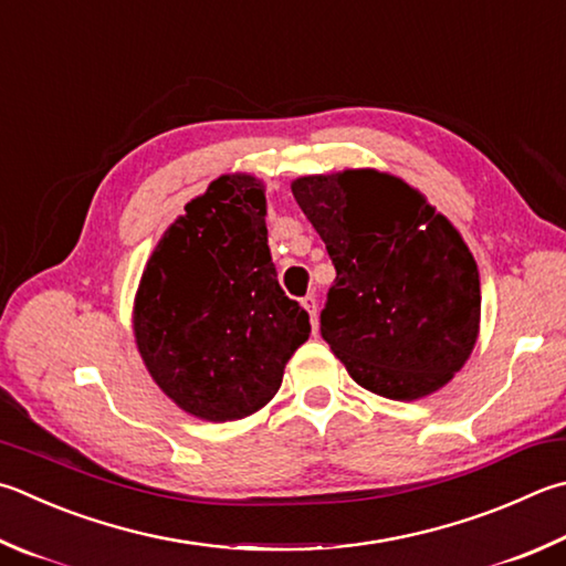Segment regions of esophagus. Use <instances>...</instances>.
Masks as SVG:
<instances>
[{"label":"esophagus","instance_id":"obj_1","mask_svg":"<svg viewBox=\"0 0 566 566\" xmlns=\"http://www.w3.org/2000/svg\"><path fill=\"white\" fill-rule=\"evenodd\" d=\"M302 306L306 312H310V318H312V328L316 332V296L314 294H306L302 300Z\"/></svg>","mask_w":566,"mask_h":566}]
</instances>
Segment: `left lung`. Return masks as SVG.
Masks as SVG:
<instances>
[{"instance_id":"8db88e82","label":"left lung","mask_w":566,"mask_h":566,"mask_svg":"<svg viewBox=\"0 0 566 566\" xmlns=\"http://www.w3.org/2000/svg\"><path fill=\"white\" fill-rule=\"evenodd\" d=\"M292 192L334 262L318 328L354 381L394 400L446 386L480 326L478 264L458 230L388 172L310 176Z\"/></svg>"}]
</instances>
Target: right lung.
<instances>
[{
    "mask_svg": "<svg viewBox=\"0 0 566 566\" xmlns=\"http://www.w3.org/2000/svg\"><path fill=\"white\" fill-rule=\"evenodd\" d=\"M264 185L222 176L163 234L138 286L133 328L163 394L224 423L260 410L310 338V314L276 280Z\"/></svg>",
    "mask_w": 566,
    "mask_h": 566,
    "instance_id": "1",
    "label": "right lung"
}]
</instances>
